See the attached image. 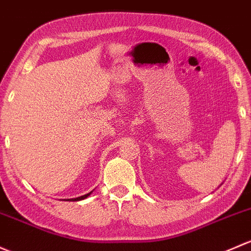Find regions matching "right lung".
<instances>
[{
	"label": "right lung",
	"instance_id": "obj_1",
	"mask_svg": "<svg viewBox=\"0 0 251 251\" xmlns=\"http://www.w3.org/2000/svg\"><path fill=\"white\" fill-rule=\"evenodd\" d=\"M90 193H92V192L87 193V195H84V196H81V197H77V198H71V200H66V201H69V202H76V201H81V200H84V198H87L88 196L90 195Z\"/></svg>",
	"mask_w": 251,
	"mask_h": 251
}]
</instances>
